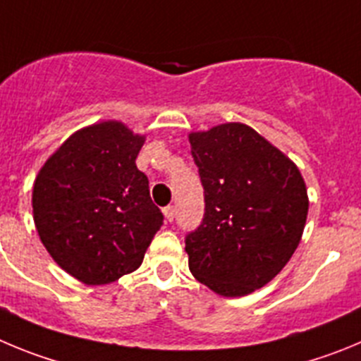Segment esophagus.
<instances>
[{"mask_svg":"<svg viewBox=\"0 0 361 361\" xmlns=\"http://www.w3.org/2000/svg\"><path fill=\"white\" fill-rule=\"evenodd\" d=\"M164 216L167 221H173L174 219V207L173 204H169V207H165L164 209Z\"/></svg>","mask_w":361,"mask_h":361,"instance_id":"34e87169","label":"esophagus"}]
</instances>
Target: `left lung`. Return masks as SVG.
I'll use <instances>...</instances> for the list:
<instances>
[{
	"label": "left lung",
	"instance_id": "left-lung-1",
	"mask_svg": "<svg viewBox=\"0 0 361 361\" xmlns=\"http://www.w3.org/2000/svg\"><path fill=\"white\" fill-rule=\"evenodd\" d=\"M204 190L201 225L185 237L190 274L223 297L268 284L288 264L307 217L297 165L245 124L190 133Z\"/></svg>",
	"mask_w": 361,
	"mask_h": 361
}]
</instances>
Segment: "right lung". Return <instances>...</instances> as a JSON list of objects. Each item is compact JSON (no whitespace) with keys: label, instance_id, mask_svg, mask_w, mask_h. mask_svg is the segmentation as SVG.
Segmentation results:
<instances>
[{"label":"right lung","instance_id":"obj_1","mask_svg":"<svg viewBox=\"0 0 361 361\" xmlns=\"http://www.w3.org/2000/svg\"><path fill=\"white\" fill-rule=\"evenodd\" d=\"M144 142L116 120L93 124L73 133L35 178L32 209L41 243L84 284L135 271L164 225L135 164Z\"/></svg>","mask_w":361,"mask_h":361}]
</instances>
